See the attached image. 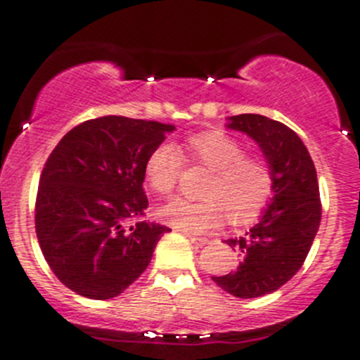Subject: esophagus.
I'll return each mask as SVG.
<instances>
[{
	"mask_svg": "<svg viewBox=\"0 0 360 360\" xmlns=\"http://www.w3.org/2000/svg\"><path fill=\"white\" fill-rule=\"evenodd\" d=\"M188 240L192 242L195 248H202L204 244H208V238H204V236H195V235H186Z\"/></svg>",
	"mask_w": 360,
	"mask_h": 360,
	"instance_id": "34e87169",
	"label": "esophagus"
}]
</instances>
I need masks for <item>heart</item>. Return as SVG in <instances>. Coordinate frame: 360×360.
<instances>
[{"mask_svg": "<svg viewBox=\"0 0 360 360\" xmlns=\"http://www.w3.org/2000/svg\"><path fill=\"white\" fill-rule=\"evenodd\" d=\"M193 161L210 174L199 186L202 199L177 197L158 208L163 222L186 233H204L224 219L236 224L249 222L264 210L273 193V176L258 158L244 156V147L226 132L208 131L188 141ZM181 172V154L172 143H161L145 161V179L152 192L168 195Z\"/></svg>", "mask_w": 360, "mask_h": 360, "instance_id": "heart-1", "label": "heart"}]
</instances>
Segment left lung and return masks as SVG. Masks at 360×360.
I'll return each mask as SVG.
<instances>
[{"label":"left lung","instance_id":"8db88e82","mask_svg":"<svg viewBox=\"0 0 360 360\" xmlns=\"http://www.w3.org/2000/svg\"><path fill=\"white\" fill-rule=\"evenodd\" d=\"M226 127L260 147L273 176V199L260 220L226 240L238 251L236 269L212 276L220 289L248 300L274 292L300 271L319 229L321 200L312 158L292 129L262 115L229 116Z\"/></svg>","mask_w":360,"mask_h":360}]
</instances>
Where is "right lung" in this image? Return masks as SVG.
<instances>
[{"instance_id":"obj_1","label":"right lung","mask_w":360,"mask_h":360,"mask_svg":"<svg viewBox=\"0 0 360 360\" xmlns=\"http://www.w3.org/2000/svg\"><path fill=\"white\" fill-rule=\"evenodd\" d=\"M174 125L102 116L71 129L39 179L35 233L53 274L89 300L141 276L167 226L132 220L148 206L145 161Z\"/></svg>"}]
</instances>
